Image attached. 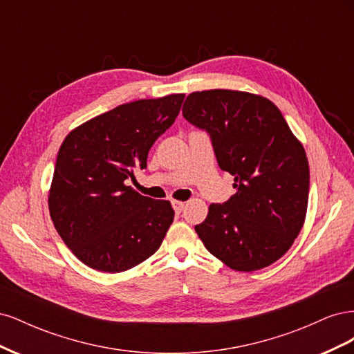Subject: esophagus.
Segmentation results:
<instances>
[{
    "instance_id": "obj_1",
    "label": "esophagus",
    "mask_w": 354,
    "mask_h": 354,
    "mask_svg": "<svg viewBox=\"0 0 354 354\" xmlns=\"http://www.w3.org/2000/svg\"><path fill=\"white\" fill-rule=\"evenodd\" d=\"M171 203H173V208L176 212H181L185 208V202H181V201H171Z\"/></svg>"
}]
</instances>
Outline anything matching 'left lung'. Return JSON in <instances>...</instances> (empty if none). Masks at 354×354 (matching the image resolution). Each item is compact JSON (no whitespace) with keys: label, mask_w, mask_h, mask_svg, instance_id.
I'll return each instance as SVG.
<instances>
[{"label":"left lung","mask_w":354,"mask_h":354,"mask_svg":"<svg viewBox=\"0 0 354 354\" xmlns=\"http://www.w3.org/2000/svg\"><path fill=\"white\" fill-rule=\"evenodd\" d=\"M183 116L205 130L218 167L234 177L227 202L211 203L195 226L205 248L230 269L254 272L273 264L301 230L308 202L306 151L277 106L234 90L195 91Z\"/></svg>","instance_id":"1"}]
</instances>
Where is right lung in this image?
I'll use <instances>...</instances> for the list:
<instances>
[{"mask_svg": "<svg viewBox=\"0 0 354 354\" xmlns=\"http://www.w3.org/2000/svg\"><path fill=\"white\" fill-rule=\"evenodd\" d=\"M185 94L125 103L81 124L63 140L48 194L53 224L78 260L120 273L153 255L174 220L169 201L138 194L128 180L173 125Z\"/></svg>", "mask_w": 354, "mask_h": 354, "instance_id": "add662e5", "label": "right lung"}]
</instances>
